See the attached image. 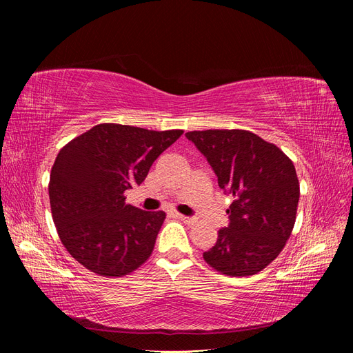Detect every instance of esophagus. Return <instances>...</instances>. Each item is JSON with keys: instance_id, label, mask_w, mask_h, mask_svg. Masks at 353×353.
<instances>
[{"instance_id": "1", "label": "esophagus", "mask_w": 353, "mask_h": 353, "mask_svg": "<svg viewBox=\"0 0 353 353\" xmlns=\"http://www.w3.org/2000/svg\"><path fill=\"white\" fill-rule=\"evenodd\" d=\"M176 216L183 221V222H185V223H194L196 222V219L194 218H191V216H185V215H179V213H176Z\"/></svg>"}]
</instances>
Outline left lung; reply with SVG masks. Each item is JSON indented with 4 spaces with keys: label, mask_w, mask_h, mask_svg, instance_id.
Listing matches in <instances>:
<instances>
[{
    "label": "left lung",
    "mask_w": 353,
    "mask_h": 353,
    "mask_svg": "<svg viewBox=\"0 0 353 353\" xmlns=\"http://www.w3.org/2000/svg\"><path fill=\"white\" fill-rule=\"evenodd\" d=\"M185 137L206 157L219 188L234 197L228 227L218 231L203 258L221 274H258L280 254L294 227L301 191L293 162L249 131H191Z\"/></svg>",
    "instance_id": "obj_1"
}]
</instances>
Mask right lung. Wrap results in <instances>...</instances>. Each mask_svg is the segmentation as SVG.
<instances>
[{"mask_svg":"<svg viewBox=\"0 0 353 353\" xmlns=\"http://www.w3.org/2000/svg\"><path fill=\"white\" fill-rule=\"evenodd\" d=\"M181 135V130L100 123L61 148L48 185L52 221L85 268L122 276L150 258L165 212L126 205L125 191L140 185Z\"/></svg>","mask_w":353,"mask_h":353,"instance_id":"1","label":"right lung"}]
</instances>
